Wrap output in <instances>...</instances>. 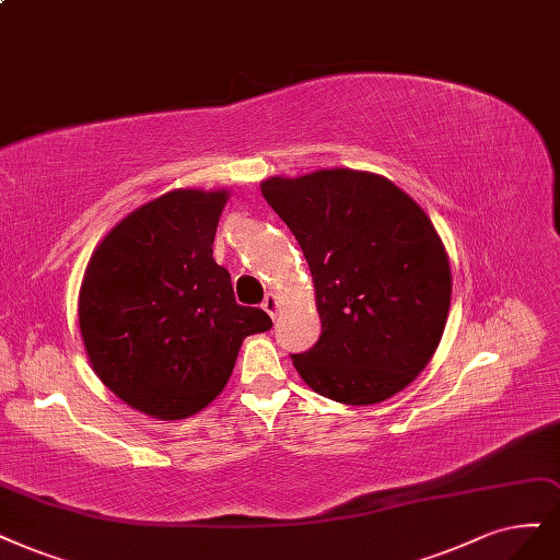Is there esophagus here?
I'll return each instance as SVG.
<instances>
[{"instance_id":"1","label":"esophagus","mask_w":560,"mask_h":560,"mask_svg":"<svg viewBox=\"0 0 560 560\" xmlns=\"http://www.w3.org/2000/svg\"><path fill=\"white\" fill-rule=\"evenodd\" d=\"M261 307L264 311L271 315L273 319L278 317V313H280V299L276 296V294H266V299H264V303H261Z\"/></svg>"}]
</instances>
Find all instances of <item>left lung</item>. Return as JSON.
<instances>
[{
    "instance_id": "1",
    "label": "left lung",
    "mask_w": 560,
    "mask_h": 560,
    "mask_svg": "<svg viewBox=\"0 0 560 560\" xmlns=\"http://www.w3.org/2000/svg\"><path fill=\"white\" fill-rule=\"evenodd\" d=\"M261 195L315 282L322 336L292 354L301 380L345 405L402 392L433 359L452 301L450 257L429 215L389 178L357 168L273 176Z\"/></svg>"
}]
</instances>
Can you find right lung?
<instances>
[{"label": "right lung", "instance_id": "obj_1", "mask_svg": "<svg viewBox=\"0 0 560 560\" xmlns=\"http://www.w3.org/2000/svg\"><path fill=\"white\" fill-rule=\"evenodd\" d=\"M229 189L180 187L131 210L92 253L79 324L92 371L129 408L173 421L226 387L247 336L273 326L238 305L213 259Z\"/></svg>", "mask_w": 560, "mask_h": 560}]
</instances>
